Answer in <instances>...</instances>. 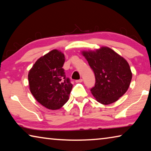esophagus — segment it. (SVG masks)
I'll return each instance as SVG.
<instances>
[{"label": "esophagus", "mask_w": 151, "mask_h": 151, "mask_svg": "<svg viewBox=\"0 0 151 151\" xmlns=\"http://www.w3.org/2000/svg\"><path fill=\"white\" fill-rule=\"evenodd\" d=\"M82 82H83V79H79V80H76V83H82Z\"/></svg>", "instance_id": "obj_1"}]
</instances>
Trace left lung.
Segmentation results:
<instances>
[{
    "instance_id": "left-lung-1",
    "label": "left lung",
    "mask_w": 151,
    "mask_h": 151,
    "mask_svg": "<svg viewBox=\"0 0 151 151\" xmlns=\"http://www.w3.org/2000/svg\"><path fill=\"white\" fill-rule=\"evenodd\" d=\"M82 53L95 76V85L91 91L96 100L105 105L118 101L127 91L132 79L127 61L106 47Z\"/></svg>"
}]
</instances>
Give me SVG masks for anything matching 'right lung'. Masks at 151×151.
<instances>
[{"mask_svg":"<svg viewBox=\"0 0 151 151\" xmlns=\"http://www.w3.org/2000/svg\"><path fill=\"white\" fill-rule=\"evenodd\" d=\"M63 53L51 50L39 58L29 70V88L40 104L50 110L59 109L69 99L73 85L66 77Z\"/></svg>","mask_w":151,"mask_h":151,"instance_id":"right-lung-1","label":"right lung"}]
</instances>
